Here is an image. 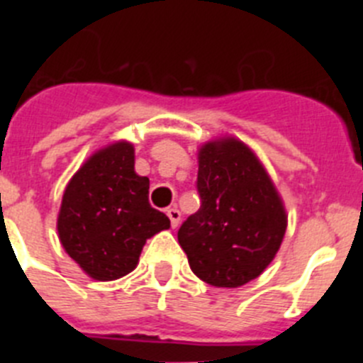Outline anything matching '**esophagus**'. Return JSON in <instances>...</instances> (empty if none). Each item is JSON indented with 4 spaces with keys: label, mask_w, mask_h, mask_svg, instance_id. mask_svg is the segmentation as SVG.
I'll return each instance as SVG.
<instances>
[{
    "label": "esophagus",
    "mask_w": 363,
    "mask_h": 363,
    "mask_svg": "<svg viewBox=\"0 0 363 363\" xmlns=\"http://www.w3.org/2000/svg\"><path fill=\"white\" fill-rule=\"evenodd\" d=\"M167 216L171 220V225L176 229L179 225V220H182V213L176 207H172V209H167Z\"/></svg>",
    "instance_id": "34e87169"
}]
</instances>
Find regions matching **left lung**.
I'll return each mask as SVG.
<instances>
[{
  "label": "left lung",
  "instance_id": "1",
  "mask_svg": "<svg viewBox=\"0 0 363 363\" xmlns=\"http://www.w3.org/2000/svg\"><path fill=\"white\" fill-rule=\"evenodd\" d=\"M201 207L178 230L192 272L214 287H242L267 269L287 229L277 185L255 150L234 136L198 149Z\"/></svg>",
  "mask_w": 363,
  "mask_h": 363
}]
</instances>
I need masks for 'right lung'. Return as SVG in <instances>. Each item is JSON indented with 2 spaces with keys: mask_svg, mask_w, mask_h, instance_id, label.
Instances as JSON below:
<instances>
[{
  "mask_svg": "<svg viewBox=\"0 0 363 363\" xmlns=\"http://www.w3.org/2000/svg\"><path fill=\"white\" fill-rule=\"evenodd\" d=\"M57 236L85 274L111 281L129 274L149 238L171 220L149 203V178L134 171L127 140L92 152L67 184L57 213Z\"/></svg>",
  "mask_w": 363,
  "mask_h": 363,
  "instance_id": "obj_1",
  "label": "right lung"
}]
</instances>
